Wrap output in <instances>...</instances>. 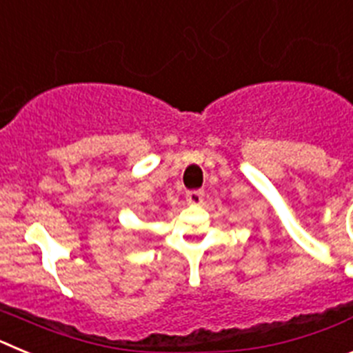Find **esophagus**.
<instances>
[{
	"label": "esophagus",
	"instance_id": "34e87169",
	"mask_svg": "<svg viewBox=\"0 0 353 353\" xmlns=\"http://www.w3.org/2000/svg\"><path fill=\"white\" fill-rule=\"evenodd\" d=\"M185 199L191 205H199L203 201V191H189L185 194Z\"/></svg>",
	"mask_w": 353,
	"mask_h": 353
}]
</instances>
